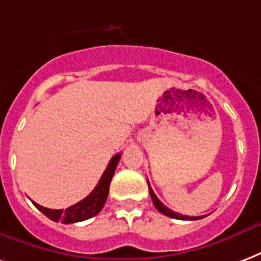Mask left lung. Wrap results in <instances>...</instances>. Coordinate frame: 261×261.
Returning a JSON list of instances; mask_svg holds the SVG:
<instances>
[{
    "instance_id": "obj_1",
    "label": "left lung",
    "mask_w": 261,
    "mask_h": 261,
    "mask_svg": "<svg viewBox=\"0 0 261 261\" xmlns=\"http://www.w3.org/2000/svg\"><path fill=\"white\" fill-rule=\"evenodd\" d=\"M148 187H149V194H150V198H152V202H153V204H155V207L158 210H159L160 213L165 214V216H169V217H171V219H177V220H198V219H202V217H190V216H182V214L179 213H175V212H173V210H170L169 207H166L165 204L162 203L158 198H156L155 192L152 191V188H150L149 182H148Z\"/></svg>"
}]
</instances>
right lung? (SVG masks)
Instances as JSON below:
<instances>
[{"label": "right lung", "mask_w": 261, "mask_h": 261, "mask_svg": "<svg viewBox=\"0 0 261 261\" xmlns=\"http://www.w3.org/2000/svg\"><path fill=\"white\" fill-rule=\"evenodd\" d=\"M121 153H117L111 159L109 165L106 167L105 173L102 174L99 182L96 184L91 194L88 195L87 198L80 200L79 203L73 204L70 207H67L66 210H54L42 207L36 202H33L34 206L37 207L41 213L47 216L48 219H51L52 221H62L63 224H73L79 223V221H84L96 216L99 213L105 204L106 199H108V194H109V185H111L112 177L115 174L116 166L120 160Z\"/></svg>", "instance_id": "right-lung-1"}]
</instances>
